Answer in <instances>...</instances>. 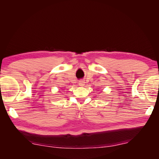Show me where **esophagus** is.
Instances as JSON below:
<instances>
[{"label":"esophagus","mask_w":159,"mask_h":159,"mask_svg":"<svg viewBox=\"0 0 159 159\" xmlns=\"http://www.w3.org/2000/svg\"><path fill=\"white\" fill-rule=\"evenodd\" d=\"M79 86H81V87L84 86V80H80V81H79Z\"/></svg>","instance_id":"obj_1"}]
</instances>
